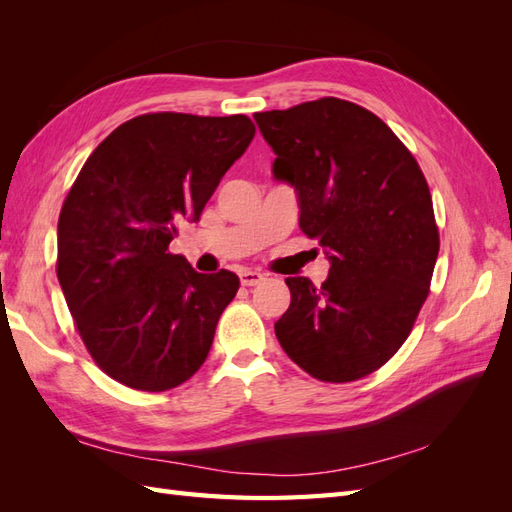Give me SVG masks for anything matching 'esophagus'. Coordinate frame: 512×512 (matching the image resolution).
<instances>
[{
  "mask_svg": "<svg viewBox=\"0 0 512 512\" xmlns=\"http://www.w3.org/2000/svg\"><path fill=\"white\" fill-rule=\"evenodd\" d=\"M239 280H241V284L243 286H256V284H260L262 280H265V275L262 273H258V271H241L239 273Z\"/></svg>",
  "mask_w": 512,
  "mask_h": 512,
  "instance_id": "1",
  "label": "esophagus"
}]
</instances>
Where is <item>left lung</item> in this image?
<instances>
[{
	"mask_svg": "<svg viewBox=\"0 0 512 512\" xmlns=\"http://www.w3.org/2000/svg\"><path fill=\"white\" fill-rule=\"evenodd\" d=\"M273 179L297 192L299 226L331 262L327 280L286 277L275 322L284 352L322 382L382 367L410 335L440 250L427 181L382 119L339 98L254 113Z\"/></svg>",
	"mask_w": 512,
	"mask_h": 512,
	"instance_id": "obj_1",
	"label": "left lung"
}]
</instances>
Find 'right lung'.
Returning a JSON list of instances; mask_svg holds the SVG:
<instances>
[{
	"mask_svg": "<svg viewBox=\"0 0 512 512\" xmlns=\"http://www.w3.org/2000/svg\"><path fill=\"white\" fill-rule=\"evenodd\" d=\"M256 134L245 115L151 113L87 158L59 213L57 280L83 342L113 380L160 393L205 363L239 277L170 254Z\"/></svg>",
	"mask_w": 512,
	"mask_h": 512,
	"instance_id": "obj_1",
	"label": "right lung"
}]
</instances>
